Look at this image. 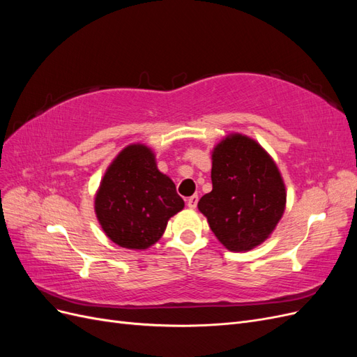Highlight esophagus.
Wrapping results in <instances>:
<instances>
[{
    "label": "esophagus",
    "instance_id": "34e87169",
    "mask_svg": "<svg viewBox=\"0 0 357 357\" xmlns=\"http://www.w3.org/2000/svg\"><path fill=\"white\" fill-rule=\"evenodd\" d=\"M197 205H198V195H192L190 198H188V207L190 210L197 208Z\"/></svg>",
    "mask_w": 357,
    "mask_h": 357
}]
</instances>
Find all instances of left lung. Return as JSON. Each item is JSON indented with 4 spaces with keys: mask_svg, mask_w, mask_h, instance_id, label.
I'll return each mask as SVG.
<instances>
[{
    "mask_svg": "<svg viewBox=\"0 0 357 357\" xmlns=\"http://www.w3.org/2000/svg\"><path fill=\"white\" fill-rule=\"evenodd\" d=\"M213 190L198 202L213 234L228 250L248 252L266 241L286 210V185L275 160L240 132L211 150Z\"/></svg>",
    "mask_w": 357,
    "mask_h": 357,
    "instance_id": "obj_1",
    "label": "left lung"
}]
</instances>
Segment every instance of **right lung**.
I'll use <instances>...</instances> for the list:
<instances>
[{"label": "right lung", "instance_id": "obj_1", "mask_svg": "<svg viewBox=\"0 0 357 357\" xmlns=\"http://www.w3.org/2000/svg\"><path fill=\"white\" fill-rule=\"evenodd\" d=\"M185 208L176 185L143 143L126 146L113 159L95 193V214L119 247L146 250L160 240L168 220Z\"/></svg>", "mask_w": 357, "mask_h": 357}]
</instances>
